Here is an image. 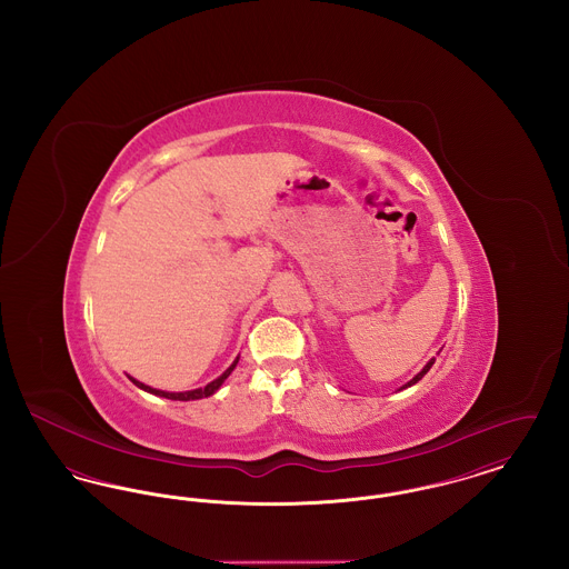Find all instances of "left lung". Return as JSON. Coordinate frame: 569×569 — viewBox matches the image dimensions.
Segmentation results:
<instances>
[{"label":"left lung","mask_w":569,"mask_h":569,"mask_svg":"<svg viewBox=\"0 0 569 569\" xmlns=\"http://www.w3.org/2000/svg\"><path fill=\"white\" fill-rule=\"evenodd\" d=\"M433 362H435V358H431V360H429V362H427V365H425V369H422V371H420V373H418V376H416V378L409 379V381H407L406 386H401V390H403V388H409V386H413V383H418V381H420V379L425 378V376H427V373H429V369H431V367H433Z\"/></svg>","instance_id":"1"}]
</instances>
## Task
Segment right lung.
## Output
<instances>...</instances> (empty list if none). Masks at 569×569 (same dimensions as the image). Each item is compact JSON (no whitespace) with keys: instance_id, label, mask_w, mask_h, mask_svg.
<instances>
[{"instance_id":"right-lung-1","label":"right lung","mask_w":569,"mask_h":569,"mask_svg":"<svg viewBox=\"0 0 569 569\" xmlns=\"http://www.w3.org/2000/svg\"><path fill=\"white\" fill-rule=\"evenodd\" d=\"M237 362H239V358L219 376V378L213 379V381H209L204 388H196V390H188V392H166V390H158V388H151V386H147V383H142V381H138V379L130 378L134 381L136 386L140 388V390H144V392H151V395H156V397H163V399H170V401H196V399H204V397H211V395H216L217 390H219V386L228 379V376L234 371V367H237Z\"/></svg>"}]
</instances>
